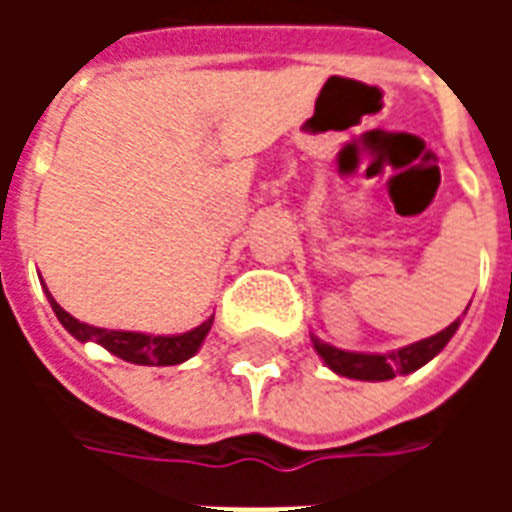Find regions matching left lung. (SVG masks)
<instances>
[{"instance_id":"1","label":"left lung","mask_w":512,"mask_h":512,"mask_svg":"<svg viewBox=\"0 0 512 512\" xmlns=\"http://www.w3.org/2000/svg\"><path fill=\"white\" fill-rule=\"evenodd\" d=\"M455 329H458V321L450 323L444 332L433 334L428 340H419L414 345H406V348L392 351V354H354V351H340L334 345L321 343L318 337H312V345L321 354L323 362L332 367L334 373H340V376L359 378V381H389V378L395 376L414 373L425 362H430L444 345L450 343Z\"/></svg>"}]
</instances>
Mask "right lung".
<instances>
[{
    "mask_svg": "<svg viewBox=\"0 0 512 512\" xmlns=\"http://www.w3.org/2000/svg\"><path fill=\"white\" fill-rule=\"evenodd\" d=\"M51 310L54 315L60 318V323L68 329V332L76 337V340H93V343L104 345L109 354L120 356L126 359L131 365H156V367H167V365H180L186 362L189 356L197 354V348L205 340V334L211 332L213 318L191 329L186 334H175V337H153V334H139V332H112V329H98V326H87V323L76 321L73 315L62 310L57 301L51 299Z\"/></svg>",
    "mask_w": 512,
    "mask_h": 512,
    "instance_id": "add662e5",
    "label": "right lung"
}]
</instances>
